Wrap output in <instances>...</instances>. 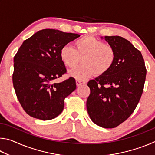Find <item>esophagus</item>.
<instances>
[{
	"label": "esophagus",
	"mask_w": 155,
	"mask_h": 155,
	"mask_svg": "<svg viewBox=\"0 0 155 155\" xmlns=\"http://www.w3.org/2000/svg\"><path fill=\"white\" fill-rule=\"evenodd\" d=\"M76 82H77V86H80L81 85H83V84H85V83L83 82L82 81H79V80H77L76 81Z\"/></svg>",
	"instance_id": "obj_1"
}]
</instances>
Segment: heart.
Wrapping results in <instances>:
<instances>
[{"instance_id":"1","label":"heart","mask_w":155,"mask_h":155,"mask_svg":"<svg viewBox=\"0 0 155 155\" xmlns=\"http://www.w3.org/2000/svg\"><path fill=\"white\" fill-rule=\"evenodd\" d=\"M75 49L64 46L59 57L65 66L74 68L82 58L83 65L70 72L71 77L84 81L96 74L103 75L111 69L115 59V52L111 46L104 44L93 36L83 37L75 41Z\"/></svg>"}]
</instances>
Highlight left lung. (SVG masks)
I'll return each mask as SVG.
<instances>
[{"label": "left lung", "mask_w": 155, "mask_h": 155, "mask_svg": "<svg viewBox=\"0 0 155 155\" xmlns=\"http://www.w3.org/2000/svg\"><path fill=\"white\" fill-rule=\"evenodd\" d=\"M114 48L115 59L108 72L90 80L88 114L99 127L112 128L134 111L143 90L146 69L141 52L120 36H104Z\"/></svg>", "instance_id": "left-lung-1"}]
</instances>
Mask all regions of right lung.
I'll list each match as a JSON object with an SVG mask.
<instances>
[{
	"instance_id": "1",
	"label": "right lung",
	"mask_w": 155,
	"mask_h": 155,
	"mask_svg": "<svg viewBox=\"0 0 155 155\" xmlns=\"http://www.w3.org/2000/svg\"><path fill=\"white\" fill-rule=\"evenodd\" d=\"M80 35L56 29H43L24 41L14 59L13 84L25 112L41 120L61 114L64 99L76 90L74 78L61 83L57 78L66 72L59 57L63 46Z\"/></svg>"
}]
</instances>
